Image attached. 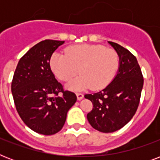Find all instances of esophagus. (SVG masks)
<instances>
[{
    "instance_id": "34e87169",
    "label": "esophagus",
    "mask_w": 160,
    "mask_h": 160,
    "mask_svg": "<svg viewBox=\"0 0 160 160\" xmlns=\"http://www.w3.org/2000/svg\"><path fill=\"white\" fill-rule=\"evenodd\" d=\"M76 96H77L78 100H81L84 98V95L81 94V93H76Z\"/></svg>"
}]
</instances>
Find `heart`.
Listing matches in <instances>:
<instances>
[{
    "label": "heart",
    "instance_id": "heart-1",
    "mask_svg": "<svg viewBox=\"0 0 160 160\" xmlns=\"http://www.w3.org/2000/svg\"><path fill=\"white\" fill-rule=\"evenodd\" d=\"M119 55L114 49L100 45H78L68 47L65 54L56 51L50 59L51 70L59 80L70 81L67 87L80 90L91 86L100 90L109 85L119 68Z\"/></svg>",
    "mask_w": 160,
    "mask_h": 160
}]
</instances>
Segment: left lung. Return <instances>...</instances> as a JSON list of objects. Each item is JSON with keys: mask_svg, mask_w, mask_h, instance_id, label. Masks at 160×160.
I'll use <instances>...</instances> for the list:
<instances>
[{"mask_svg": "<svg viewBox=\"0 0 160 160\" xmlns=\"http://www.w3.org/2000/svg\"><path fill=\"white\" fill-rule=\"evenodd\" d=\"M119 57V70L110 84L100 92L85 95L93 104L88 113L90 125L98 131L112 133L128 124L140 100L144 78L136 57L119 44L109 41Z\"/></svg>", "mask_w": 160, "mask_h": 160, "instance_id": "left-lung-1", "label": "left lung"}]
</instances>
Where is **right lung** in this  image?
I'll list each match as a JSON object with an SVG mask.
<instances>
[{
	"label": "right lung",
	"instance_id": "right-lung-1",
	"mask_svg": "<svg viewBox=\"0 0 160 160\" xmlns=\"http://www.w3.org/2000/svg\"><path fill=\"white\" fill-rule=\"evenodd\" d=\"M65 41L45 40L19 60L11 82L16 110L33 131L56 134L65 124L68 110L76 102L75 93L65 90L50 66L54 51Z\"/></svg>",
	"mask_w": 160,
	"mask_h": 160
}]
</instances>
